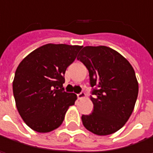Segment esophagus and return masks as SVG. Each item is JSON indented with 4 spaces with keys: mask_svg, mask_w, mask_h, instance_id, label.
I'll return each instance as SVG.
<instances>
[{
    "mask_svg": "<svg viewBox=\"0 0 153 153\" xmlns=\"http://www.w3.org/2000/svg\"><path fill=\"white\" fill-rule=\"evenodd\" d=\"M85 97H86V94H85L84 92H80L79 94H78V95H77L78 99H82V98H84Z\"/></svg>",
    "mask_w": 153,
    "mask_h": 153,
    "instance_id": "obj_1",
    "label": "esophagus"
}]
</instances>
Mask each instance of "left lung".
<instances>
[{
    "label": "left lung",
    "mask_w": 153,
    "mask_h": 153,
    "mask_svg": "<svg viewBox=\"0 0 153 153\" xmlns=\"http://www.w3.org/2000/svg\"><path fill=\"white\" fill-rule=\"evenodd\" d=\"M89 73L94 105L91 114L82 115L83 126L98 136L120 129L133 112L138 95V82L130 63L106 46H86L79 53Z\"/></svg>",
    "instance_id": "obj_1"
}]
</instances>
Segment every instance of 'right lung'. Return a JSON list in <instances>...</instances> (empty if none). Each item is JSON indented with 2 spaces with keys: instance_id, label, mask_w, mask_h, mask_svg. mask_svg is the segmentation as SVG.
I'll return each mask as SVG.
<instances>
[{
  "instance_id": "obj_1",
  "label": "right lung",
  "mask_w": 153,
  "mask_h": 153,
  "mask_svg": "<svg viewBox=\"0 0 153 153\" xmlns=\"http://www.w3.org/2000/svg\"><path fill=\"white\" fill-rule=\"evenodd\" d=\"M81 46L48 43L26 56L18 65L13 80L16 109L33 130L48 133L57 128L77 96L64 90L66 68Z\"/></svg>"
}]
</instances>
